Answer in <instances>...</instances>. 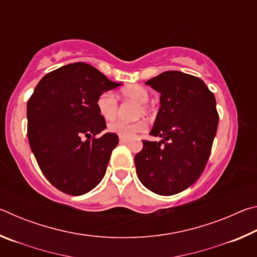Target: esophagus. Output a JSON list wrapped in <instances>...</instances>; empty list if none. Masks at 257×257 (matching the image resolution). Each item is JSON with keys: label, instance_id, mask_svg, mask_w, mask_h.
I'll use <instances>...</instances> for the list:
<instances>
[{"label": "esophagus", "instance_id": "esophagus-1", "mask_svg": "<svg viewBox=\"0 0 257 257\" xmlns=\"http://www.w3.org/2000/svg\"><path fill=\"white\" fill-rule=\"evenodd\" d=\"M119 141H120L121 144H127V143H129V142H130V139H129V138H123V137H120V138H119Z\"/></svg>", "mask_w": 257, "mask_h": 257}]
</instances>
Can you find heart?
<instances>
[{"label": "heart", "instance_id": "b5f03b06", "mask_svg": "<svg viewBox=\"0 0 257 257\" xmlns=\"http://www.w3.org/2000/svg\"><path fill=\"white\" fill-rule=\"evenodd\" d=\"M120 97L123 101H132L137 103L135 108V116L149 115L150 107L147 101L150 98V93L145 87L141 85H129L120 90ZM96 108L99 115L105 121H112L118 114L119 105L115 97L110 93H103L96 99ZM107 130L112 134L118 135L123 138H133L135 135L143 133L146 130V123L144 120H136L133 122H124V121H115L107 125Z\"/></svg>", "mask_w": 257, "mask_h": 257}]
</instances>
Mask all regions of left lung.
<instances>
[{
  "instance_id": "8db88e82",
  "label": "left lung",
  "mask_w": 257,
  "mask_h": 257,
  "mask_svg": "<svg viewBox=\"0 0 257 257\" xmlns=\"http://www.w3.org/2000/svg\"><path fill=\"white\" fill-rule=\"evenodd\" d=\"M161 94V107L151 135L135 155L139 180L155 194L170 196L196 181L205 169L219 113L215 97L198 77L165 71L146 81Z\"/></svg>"
}]
</instances>
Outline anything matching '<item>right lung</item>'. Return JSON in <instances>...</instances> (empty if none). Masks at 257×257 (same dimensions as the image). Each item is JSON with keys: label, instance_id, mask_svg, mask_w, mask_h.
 I'll list each match as a JSON object with an SVG mask.
<instances>
[{"label": "right lung", "instance_id": "add662e5", "mask_svg": "<svg viewBox=\"0 0 257 257\" xmlns=\"http://www.w3.org/2000/svg\"><path fill=\"white\" fill-rule=\"evenodd\" d=\"M116 84L90 64H67L42 78L27 103V135L38 167L55 188L79 196L106 172L115 134L106 128L96 99Z\"/></svg>", "mask_w": 257, "mask_h": 257}]
</instances>
